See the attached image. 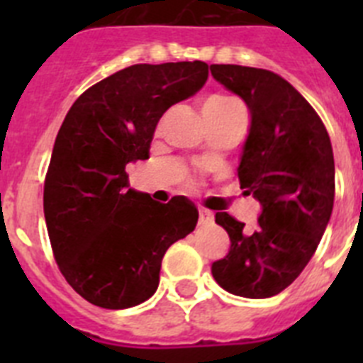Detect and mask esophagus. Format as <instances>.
<instances>
[{"instance_id":"obj_1","label":"esophagus","mask_w":363,"mask_h":363,"mask_svg":"<svg viewBox=\"0 0 363 363\" xmlns=\"http://www.w3.org/2000/svg\"><path fill=\"white\" fill-rule=\"evenodd\" d=\"M213 220H214V216H213V213H211V211H207V209L198 211V223H200V225H207V223H213Z\"/></svg>"}]
</instances>
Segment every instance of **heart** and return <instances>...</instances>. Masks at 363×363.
<instances>
[{
	"instance_id": "heart-1",
	"label": "heart",
	"mask_w": 363,
	"mask_h": 363,
	"mask_svg": "<svg viewBox=\"0 0 363 363\" xmlns=\"http://www.w3.org/2000/svg\"><path fill=\"white\" fill-rule=\"evenodd\" d=\"M225 105H234V101L225 96H213L205 101L203 107H225Z\"/></svg>"
}]
</instances>
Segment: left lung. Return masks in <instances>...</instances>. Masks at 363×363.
<instances>
[{
	"label": "left lung",
	"instance_id": "obj_1",
	"mask_svg": "<svg viewBox=\"0 0 363 363\" xmlns=\"http://www.w3.org/2000/svg\"><path fill=\"white\" fill-rule=\"evenodd\" d=\"M227 91L245 101L251 125L238 178L262 205L255 230L227 213L216 223L230 238L211 267L230 294L269 298L289 287L313 258L335 203V156L329 134L307 99L278 74L242 65H211Z\"/></svg>",
	"mask_w": 363,
	"mask_h": 363
}]
</instances>
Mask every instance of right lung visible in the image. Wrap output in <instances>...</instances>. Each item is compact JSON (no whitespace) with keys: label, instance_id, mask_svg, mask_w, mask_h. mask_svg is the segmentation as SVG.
<instances>
[{"label":"right lung","instance_id":"add662e5","mask_svg":"<svg viewBox=\"0 0 363 363\" xmlns=\"http://www.w3.org/2000/svg\"><path fill=\"white\" fill-rule=\"evenodd\" d=\"M207 78L203 62L140 63L86 89L67 112L45 178V221L57 267L94 306L149 300L167 249L196 227L192 201H154L129 187L125 167L149 158L163 112Z\"/></svg>","mask_w":363,"mask_h":363}]
</instances>
